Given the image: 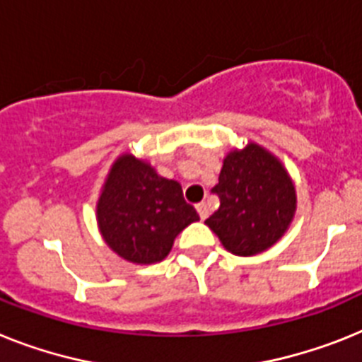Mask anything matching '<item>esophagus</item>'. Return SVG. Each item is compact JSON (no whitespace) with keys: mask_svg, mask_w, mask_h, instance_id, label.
I'll return each mask as SVG.
<instances>
[{"mask_svg":"<svg viewBox=\"0 0 362 362\" xmlns=\"http://www.w3.org/2000/svg\"><path fill=\"white\" fill-rule=\"evenodd\" d=\"M197 211H199L200 218H202V221H204V218L208 217V215H209V208H208V204H206V202H199V204H197Z\"/></svg>","mask_w":362,"mask_h":362,"instance_id":"obj_1","label":"esophagus"}]
</instances>
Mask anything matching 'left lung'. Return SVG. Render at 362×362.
Returning a JSON list of instances; mask_svg holds the SVG:
<instances>
[{"mask_svg": "<svg viewBox=\"0 0 362 362\" xmlns=\"http://www.w3.org/2000/svg\"><path fill=\"white\" fill-rule=\"evenodd\" d=\"M211 191L221 206L206 224L235 256H254L272 247L296 209L287 171L278 158L256 144L224 158L218 184Z\"/></svg>", "mask_w": 362, "mask_h": 362, "instance_id": "8db88e82", "label": "left lung"}]
</instances>
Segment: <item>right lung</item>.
<instances>
[{"mask_svg":"<svg viewBox=\"0 0 362 362\" xmlns=\"http://www.w3.org/2000/svg\"><path fill=\"white\" fill-rule=\"evenodd\" d=\"M199 214L184 200L182 186L153 167L124 154L112 165L97 204V223L106 245L132 263H156Z\"/></svg>","mask_w":362,"mask_h":362,"instance_id":"1","label":"right lung"}]
</instances>
